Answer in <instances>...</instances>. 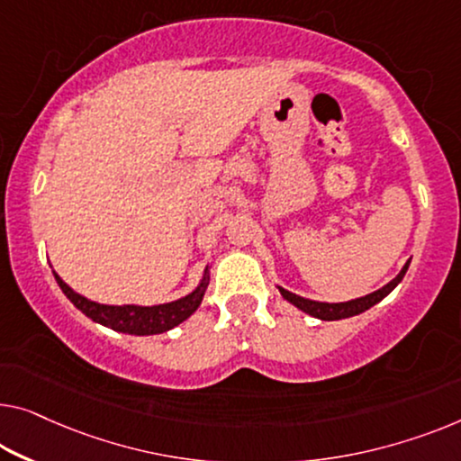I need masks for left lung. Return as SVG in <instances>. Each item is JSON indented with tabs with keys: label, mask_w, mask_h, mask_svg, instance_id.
I'll list each match as a JSON object with an SVG mask.
<instances>
[{
	"label": "left lung",
	"mask_w": 461,
	"mask_h": 461,
	"mask_svg": "<svg viewBox=\"0 0 461 461\" xmlns=\"http://www.w3.org/2000/svg\"><path fill=\"white\" fill-rule=\"evenodd\" d=\"M408 267H410V260L406 265H403V269L400 271V275H397L393 281H389L387 285L381 287V290L368 294V296L349 300V302H339V304H327V302H314V300L300 298V296H296V294L284 290V287H279V292L287 302H292L294 306H298L300 311L308 312L311 317H317L321 321H339V319H348V317H354V314H360L364 311H368L370 306H375L376 302H381L403 279V275H406Z\"/></svg>",
	"instance_id": "1"
}]
</instances>
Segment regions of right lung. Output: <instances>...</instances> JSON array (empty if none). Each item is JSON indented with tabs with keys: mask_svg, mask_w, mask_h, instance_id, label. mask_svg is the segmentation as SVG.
<instances>
[{
	"mask_svg": "<svg viewBox=\"0 0 461 461\" xmlns=\"http://www.w3.org/2000/svg\"><path fill=\"white\" fill-rule=\"evenodd\" d=\"M55 281H58V285L61 287V292L66 294L68 300H70L80 312H85L88 319H93L95 322H101V325L113 329V331H122L130 335L165 333L169 331V329H174L176 325H180L182 321H186L190 314L201 306L204 290H207L209 285V277L207 273H204L201 285H198L194 292L176 302H169V304L107 306V304H97V302L80 296V294L74 292L72 287H68L58 275H55Z\"/></svg>",
	"mask_w": 461,
	"mask_h": 461,
	"instance_id": "1",
	"label": "right lung"
}]
</instances>
